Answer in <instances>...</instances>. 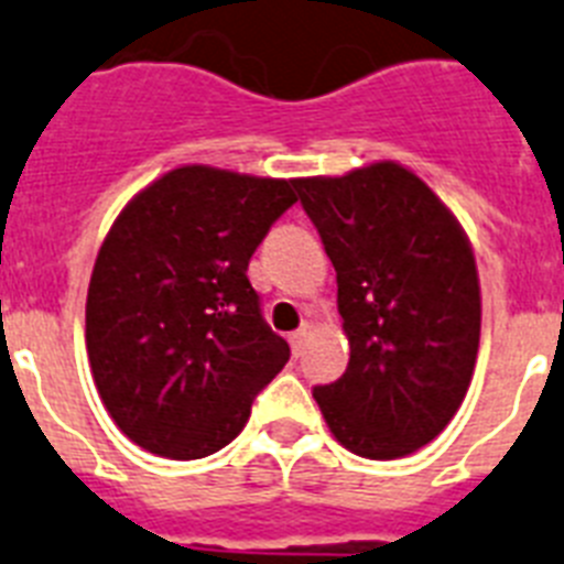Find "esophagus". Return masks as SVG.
<instances>
[{
    "label": "esophagus",
    "instance_id": "1",
    "mask_svg": "<svg viewBox=\"0 0 564 564\" xmlns=\"http://www.w3.org/2000/svg\"><path fill=\"white\" fill-rule=\"evenodd\" d=\"M305 336H307V325H302L300 330H293L291 336H288V341H291V348H293V354H296V350L302 348V341H305Z\"/></svg>",
    "mask_w": 564,
    "mask_h": 564
}]
</instances>
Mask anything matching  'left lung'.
<instances>
[{
  "label": "left lung",
  "instance_id": "left-lung-1",
  "mask_svg": "<svg viewBox=\"0 0 564 564\" xmlns=\"http://www.w3.org/2000/svg\"><path fill=\"white\" fill-rule=\"evenodd\" d=\"M336 271L348 368L314 388L350 454L399 459L436 440L474 379L479 273L459 219L399 162L293 180Z\"/></svg>",
  "mask_w": 564,
  "mask_h": 564
}]
</instances>
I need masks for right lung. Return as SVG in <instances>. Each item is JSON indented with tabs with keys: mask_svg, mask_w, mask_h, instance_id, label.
<instances>
[{
	"mask_svg": "<svg viewBox=\"0 0 564 564\" xmlns=\"http://www.w3.org/2000/svg\"><path fill=\"white\" fill-rule=\"evenodd\" d=\"M296 202L293 180L182 165L110 225L88 285L85 341L110 420L139 447L202 459L239 436L285 368L248 262Z\"/></svg>",
	"mask_w": 564,
	"mask_h": 564,
	"instance_id": "1",
	"label": "right lung"
}]
</instances>
